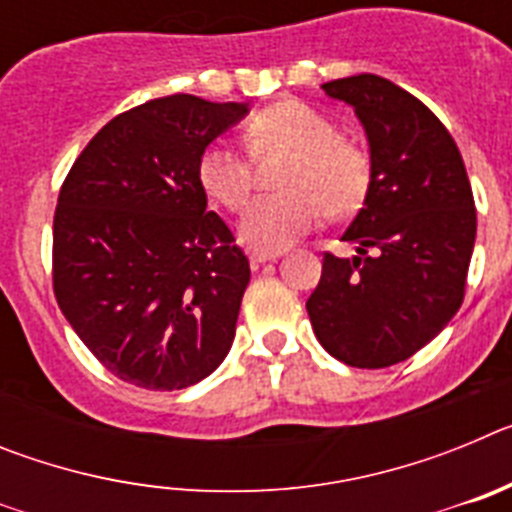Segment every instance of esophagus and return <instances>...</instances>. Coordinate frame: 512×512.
<instances>
[{
	"instance_id": "esophagus-1",
	"label": "esophagus",
	"mask_w": 512,
	"mask_h": 512,
	"mask_svg": "<svg viewBox=\"0 0 512 512\" xmlns=\"http://www.w3.org/2000/svg\"><path fill=\"white\" fill-rule=\"evenodd\" d=\"M282 253H264V251H253L251 253V266L256 269V266L261 264H269V261H277Z\"/></svg>"
}]
</instances>
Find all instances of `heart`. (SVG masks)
<instances>
[{"label": "heart", "instance_id": "heart-1", "mask_svg": "<svg viewBox=\"0 0 512 512\" xmlns=\"http://www.w3.org/2000/svg\"><path fill=\"white\" fill-rule=\"evenodd\" d=\"M253 156L292 153L279 176L287 192L259 197L243 215L241 241L253 251L279 253L318 228L325 207L333 215L359 210L372 184V158L359 143L341 138L328 115L300 102L282 99L246 122ZM197 179L210 200L238 212L253 192V164L230 143H210L197 164Z\"/></svg>", "mask_w": 512, "mask_h": 512}]
</instances>
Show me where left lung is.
<instances>
[{
    "label": "left lung",
    "instance_id": "obj_1",
    "mask_svg": "<svg viewBox=\"0 0 512 512\" xmlns=\"http://www.w3.org/2000/svg\"><path fill=\"white\" fill-rule=\"evenodd\" d=\"M323 89L364 122L372 184L341 235L359 256L325 251L307 315L330 356L384 369L433 341L464 302L477 235L472 184L451 133L418 97L374 74Z\"/></svg>",
    "mask_w": 512,
    "mask_h": 512
}]
</instances>
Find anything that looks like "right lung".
I'll return each mask as SVG.
<instances>
[{"label":"right lung","instance_id":"1","mask_svg":"<svg viewBox=\"0 0 512 512\" xmlns=\"http://www.w3.org/2000/svg\"><path fill=\"white\" fill-rule=\"evenodd\" d=\"M246 104L192 94L112 117L79 153L53 215V295L107 372L184 390L228 356L251 266L197 179Z\"/></svg>","mask_w":512,"mask_h":512}]
</instances>
